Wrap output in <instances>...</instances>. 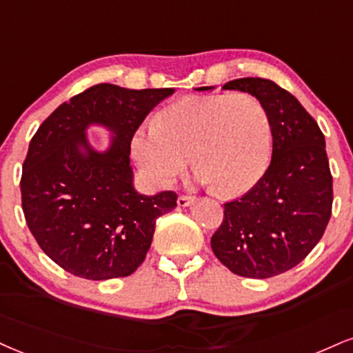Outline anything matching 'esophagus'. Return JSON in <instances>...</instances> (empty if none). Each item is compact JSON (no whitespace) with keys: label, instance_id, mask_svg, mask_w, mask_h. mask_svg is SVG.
<instances>
[{"label":"esophagus","instance_id":"1","mask_svg":"<svg viewBox=\"0 0 353 353\" xmlns=\"http://www.w3.org/2000/svg\"><path fill=\"white\" fill-rule=\"evenodd\" d=\"M195 197H190V195H179L177 197V205L179 207H189L190 203H194Z\"/></svg>","mask_w":353,"mask_h":353}]
</instances>
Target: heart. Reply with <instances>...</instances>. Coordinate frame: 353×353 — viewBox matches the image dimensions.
I'll list each match as a JSON object with an SVG mask.
<instances>
[{"mask_svg": "<svg viewBox=\"0 0 353 353\" xmlns=\"http://www.w3.org/2000/svg\"><path fill=\"white\" fill-rule=\"evenodd\" d=\"M271 150L266 110L248 93L192 95L163 108L156 123L133 131L130 151L154 189L172 184L188 165L195 181L220 195H239L256 184Z\"/></svg>", "mask_w": 353, "mask_h": 353, "instance_id": "b5f03b06", "label": "heart"}]
</instances>
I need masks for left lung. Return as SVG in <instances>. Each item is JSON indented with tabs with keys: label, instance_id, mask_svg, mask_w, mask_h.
I'll return each mask as SVG.
<instances>
[{
	"label": "left lung",
	"instance_id": "left-lung-1",
	"mask_svg": "<svg viewBox=\"0 0 353 353\" xmlns=\"http://www.w3.org/2000/svg\"><path fill=\"white\" fill-rule=\"evenodd\" d=\"M222 88L250 93L263 105L273 156L265 176L248 192L225 203L223 222L210 245L232 273L271 278L303 261L329 223L332 176L325 139L299 100L271 80L236 79Z\"/></svg>",
	"mask_w": 353,
	"mask_h": 353
}]
</instances>
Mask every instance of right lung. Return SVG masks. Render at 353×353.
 Segmentation results:
<instances>
[{"mask_svg":"<svg viewBox=\"0 0 353 353\" xmlns=\"http://www.w3.org/2000/svg\"><path fill=\"white\" fill-rule=\"evenodd\" d=\"M174 88L100 83L62 103L39 126L23 164L21 195L28 227L50 260L79 278H125L144 261L156 219L177 195L134 189L130 139ZM110 133L99 150L86 131Z\"/></svg>","mask_w":353,"mask_h":353,"instance_id":"right-lung-1","label":"right lung"}]
</instances>
